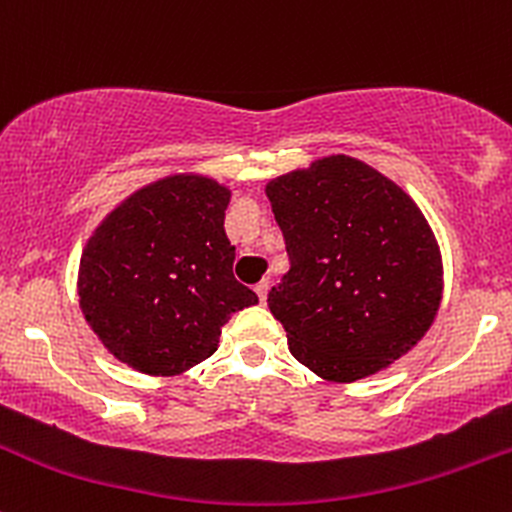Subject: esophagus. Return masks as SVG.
I'll use <instances>...</instances> for the list:
<instances>
[{"mask_svg": "<svg viewBox=\"0 0 512 512\" xmlns=\"http://www.w3.org/2000/svg\"><path fill=\"white\" fill-rule=\"evenodd\" d=\"M255 292H257V297H260V302H265V299H267V292H270V282H267V280L257 282V285H255Z\"/></svg>", "mask_w": 512, "mask_h": 512, "instance_id": "esophagus-1", "label": "esophagus"}]
</instances>
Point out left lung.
I'll list each match as a JSON object with an SVG mask.
<instances>
[{
	"instance_id": "8db88e82",
	"label": "left lung",
	"mask_w": 512,
	"mask_h": 512,
	"mask_svg": "<svg viewBox=\"0 0 512 512\" xmlns=\"http://www.w3.org/2000/svg\"><path fill=\"white\" fill-rule=\"evenodd\" d=\"M265 195L289 255L267 304L299 364L352 384L426 337L443 297L441 247L401 185L334 153L272 178Z\"/></svg>"
}]
</instances>
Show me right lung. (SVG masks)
Masks as SVG:
<instances>
[{
  "label": "right lung",
  "instance_id": "1",
  "mask_svg": "<svg viewBox=\"0 0 512 512\" xmlns=\"http://www.w3.org/2000/svg\"><path fill=\"white\" fill-rule=\"evenodd\" d=\"M232 190L170 173L133 190L86 240L79 307L106 352L148 376H178L218 352L227 319L257 304L232 275Z\"/></svg>",
  "mask_w": 512,
  "mask_h": 512
}]
</instances>
